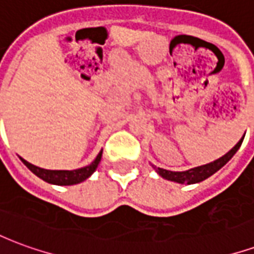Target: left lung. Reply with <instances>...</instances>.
Here are the masks:
<instances>
[{"instance_id":"1","label":"left lung","mask_w":254,"mask_h":254,"mask_svg":"<svg viewBox=\"0 0 254 254\" xmlns=\"http://www.w3.org/2000/svg\"><path fill=\"white\" fill-rule=\"evenodd\" d=\"M245 137V134H244ZM244 137L241 138L238 143L235 144L233 148L230 149L229 152L226 155H223L222 158L219 159L213 160L211 163H207V165L198 166V167H194V169H190V170L187 171H170V170H165V169H160V167H156V166L152 165L156 173L159 174L160 177H163L165 180H169V181H174L178 182V184H197V182H201L204 180H207L208 177H211L212 174H215L216 171L220 170L227 162H229L234 154L240 149L241 144L244 141Z\"/></svg>"}]
</instances>
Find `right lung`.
<instances>
[{
    "instance_id": "obj_1",
    "label": "right lung",
    "mask_w": 254,
    "mask_h": 254,
    "mask_svg": "<svg viewBox=\"0 0 254 254\" xmlns=\"http://www.w3.org/2000/svg\"><path fill=\"white\" fill-rule=\"evenodd\" d=\"M102 152L103 151H100L91 165L81 167V169H76V170H46V169H41L38 166L31 165L23 158H20V159L36 177H39L43 181L53 184V185H65L66 187V185L80 184V182L85 181L88 177L92 176V173L96 170V167H98L100 159H102Z\"/></svg>"
}]
</instances>
